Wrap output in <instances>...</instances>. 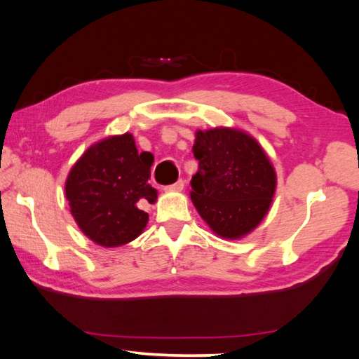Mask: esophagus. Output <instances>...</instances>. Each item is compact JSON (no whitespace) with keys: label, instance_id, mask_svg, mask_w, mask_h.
I'll return each instance as SVG.
<instances>
[{"label":"esophagus","instance_id":"34e87169","mask_svg":"<svg viewBox=\"0 0 359 359\" xmlns=\"http://www.w3.org/2000/svg\"><path fill=\"white\" fill-rule=\"evenodd\" d=\"M184 187H185V182L180 179V180L175 182V184H172L170 187H165V191L166 193H179V191H182V189H184Z\"/></svg>","mask_w":359,"mask_h":359}]
</instances>
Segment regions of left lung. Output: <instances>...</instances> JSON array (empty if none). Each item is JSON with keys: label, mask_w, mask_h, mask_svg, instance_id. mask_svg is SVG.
Segmentation results:
<instances>
[{"label": "left lung", "mask_w": 359, "mask_h": 359, "mask_svg": "<svg viewBox=\"0 0 359 359\" xmlns=\"http://www.w3.org/2000/svg\"><path fill=\"white\" fill-rule=\"evenodd\" d=\"M199 170L191 201L222 239H242L262 222L276 193V171L253 135L238 128L197 129L193 144Z\"/></svg>", "instance_id": "1"}]
</instances>
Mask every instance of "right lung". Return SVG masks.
I'll return each mask as SVG.
<instances>
[{
  "instance_id": "obj_1",
  "label": "right lung",
  "mask_w": 359,
  "mask_h": 359,
  "mask_svg": "<svg viewBox=\"0 0 359 359\" xmlns=\"http://www.w3.org/2000/svg\"><path fill=\"white\" fill-rule=\"evenodd\" d=\"M151 165L149 152L139 154L129 133L104 137L83 152L67 174L65 194L86 238L104 248L139 238L149 216L137 203L157 201L148 184Z\"/></svg>"
}]
</instances>
